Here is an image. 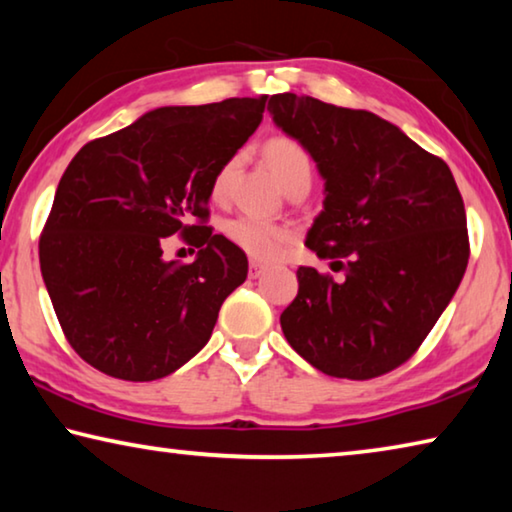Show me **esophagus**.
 <instances>
[{
    "label": "esophagus",
    "instance_id": "34e87169",
    "mask_svg": "<svg viewBox=\"0 0 512 512\" xmlns=\"http://www.w3.org/2000/svg\"><path fill=\"white\" fill-rule=\"evenodd\" d=\"M264 271H266V264L257 262V259H253V262H250V266H248V275L250 277H259Z\"/></svg>",
    "mask_w": 512,
    "mask_h": 512
}]
</instances>
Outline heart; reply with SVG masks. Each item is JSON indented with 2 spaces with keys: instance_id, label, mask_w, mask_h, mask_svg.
<instances>
[{
  "instance_id": "1",
  "label": "heart",
  "mask_w": 512,
  "mask_h": 512,
  "mask_svg": "<svg viewBox=\"0 0 512 512\" xmlns=\"http://www.w3.org/2000/svg\"><path fill=\"white\" fill-rule=\"evenodd\" d=\"M264 160L275 178L280 180L284 189H289L298 183H311V158L298 140H293L289 135H273L264 142ZM237 160L232 158L221 169L216 171L212 180V198L214 201H221V198L228 194V185L232 178V171H235ZM223 232L232 244L239 246L244 253L257 259H271L280 253L282 246L287 244L291 232L280 223H271L264 219H257V216L250 214H239L232 216L223 223Z\"/></svg>"
}]
</instances>
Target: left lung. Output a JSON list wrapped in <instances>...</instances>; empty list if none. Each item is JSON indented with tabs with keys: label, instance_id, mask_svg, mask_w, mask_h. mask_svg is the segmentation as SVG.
<instances>
[{
	"label": "left lung",
	"instance_id": "left-lung-1",
	"mask_svg": "<svg viewBox=\"0 0 512 512\" xmlns=\"http://www.w3.org/2000/svg\"><path fill=\"white\" fill-rule=\"evenodd\" d=\"M268 112L325 180L323 212L305 246L345 271L334 280L300 266L282 332L329 377L386 375L427 339L470 259L452 171L368 110L284 92L273 94Z\"/></svg>",
	"mask_w": 512,
	"mask_h": 512
}]
</instances>
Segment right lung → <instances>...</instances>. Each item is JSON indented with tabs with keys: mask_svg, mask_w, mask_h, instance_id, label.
Wrapping results in <instances>:
<instances>
[{
	"mask_svg": "<svg viewBox=\"0 0 512 512\" xmlns=\"http://www.w3.org/2000/svg\"><path fill=\"white\" fill-rule=\"evenodd\" d=\"M266 99L151 110L69 162L40 235V271L69 345L90 366L153 381L210 341L248 259L207 228V201ZM171 234L199 248L192 265L163 262Z\"/></svg>",
	"mask_w": 512,
	"mask_h": 512,
	"instance_id": "obj_1",
	"label": "right lung"
}]
</instances>
